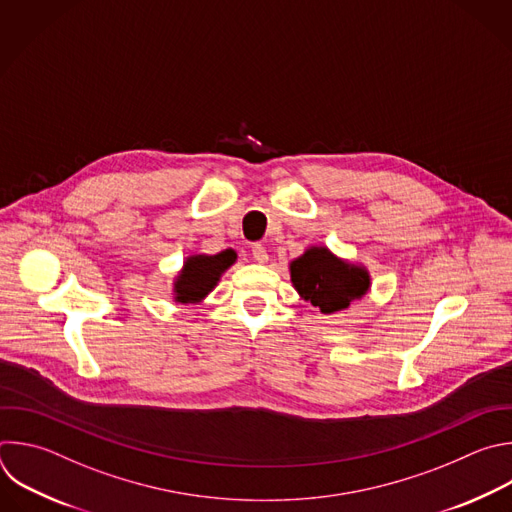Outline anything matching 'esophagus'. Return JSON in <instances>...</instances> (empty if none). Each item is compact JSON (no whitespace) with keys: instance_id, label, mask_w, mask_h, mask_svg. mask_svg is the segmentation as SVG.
Instances as JSON below:
<instances>
[{"instance_id":"34e87169","label":"esophagus","mask_w":512,"mask_h":512,"mask_svg":"<svg viewBox=\"0 0 512 512\" xmlns=\"http://www.w3.org/2000/svg\"><path fill=\"white\" fill-rule=\"evenodd\" d=\"M251 255H253V259H255L257 263H267V259H269V255H267V249H265L263 245H253V249H251Z\"/></svg>"}]
</instances>
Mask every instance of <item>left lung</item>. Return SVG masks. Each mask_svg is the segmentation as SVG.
Returning a JSON list of instances; mask_svg holds the SVG:
<instances>
[{"label":"left lung","instance_id":"1","mask_svg":"<svg viewBox=\"0 0 512 512\" xmlns=\"http://www.w3.org/2000/svg\"><path fill=\"white\" fill-rule=\"evenodd\" d=\"M289 271L297 293L321 313L348 309L370 289V273L364 267L335 257L327 247H309L291 261Z\"/></svg>","mask_w":512,"mask_h":512}]
</instances>
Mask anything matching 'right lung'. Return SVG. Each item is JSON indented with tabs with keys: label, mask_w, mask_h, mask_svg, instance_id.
<instances>
[{
	"label": "right lung",
	"mask_w": 512,
	"mask_h": 512,
	"mask_svg": "<svg viewBox=\"0 0 512 512\" xmlns=\"http://www.w3.org/2000/svg\"><path fill=\"white\" fill-rule=\"evenodd\" d=\"M235 259L237 255L231 249L217 255H191L175 281V301H203L215 289L221 275L235 263Z\"/></svg>",
	"instance_id": "1"
}]
</instances>
